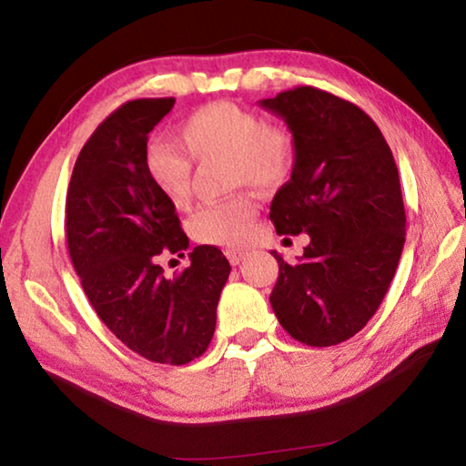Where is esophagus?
Masks as SVG:
<instances>
[{
    "label": "esophagus",
    "instance_id": "obj_1",
    "mask_svg": "<svg viewBox=\"0 0 466 466\" xmlns=\"http://www.w3.org/2000/svg\"><path fill=\"white\" fill-rule=\"evenodd\" d=\"M226 257H228V261H230L232 265H238L244 257H247V252L244 250H236V248H230V250H226Z\"/></svg>",
    "mask_w": 466,
    "mask_h": 466
}]
</instances>
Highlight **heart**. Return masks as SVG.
<instances>
[{
	"instance_id": "1",
	"label": "heart",
	"mask_w": 466,
	"mask_h": 466,
	"mask_svg": "<svg viewBox=\"0 0 466 466\" xmlns=\"http://www.w3.org/2000/svg\"><path fill=\"white\" fill-rule=\"evenodd\" d=\"M180 141L152 139L146 146L144 167L157 193L172 208L185 209L193 197V161L224 156L228 185L275 188L291 175L296 144L291 133L265 123L255 110L232 102H214L180 125ZM189 154L187 155L186 152ZM257 219V203L247 193L205 203L188 219V234L214 247H240Z\"/></svg>"
}]
</instances>
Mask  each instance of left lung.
<instances>
[{"instance_id":"1","label":"left lung","mask_w":466,"mask_h":466,"mask_svg":"<svg viewBox=\"0 0 466 466\" xmlns=\"http://www.w3.org/2000/svg\"><path fill=\"white\" fill-rule=\"evenodd\" d=\"M258 105L286 121L296 144L269 218L278 234L310 236L294 265L273 250L279 278L269 302L299 343L337 345L374 317L403 252L397 164L376 123L333 94L299 86Z\"/></svg>"}]
</instances>
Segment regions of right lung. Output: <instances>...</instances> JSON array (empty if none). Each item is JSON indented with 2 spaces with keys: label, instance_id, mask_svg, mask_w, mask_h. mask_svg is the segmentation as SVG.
Here are the masks:
<instances>
[{
  "label": "right lung",
  "instance_id": "obj_1",
  "mask_svg": "<svg viewBox=\"0 0 466 466\" xmlns=\"http://www.w3.org/2000/svg\"><path fill=\"white\" fill-rule=\"evenodd\" d=\"M172 106L175 98L131 100L98 125L69 180L66 234L86 296L115 337L149 361L183 366L214 337L230 263L201 244L177 278L157 265L188 248L175 208L144 167L149 131Z\"/></svg>",
  "mask_w": 466,
  "mask_h": 466
}]
</instances>
